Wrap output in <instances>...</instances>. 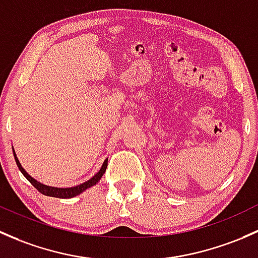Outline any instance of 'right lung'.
Wrapping results in <instances>:
<instances>
[{"label":"right lung","mask_w":258,"mask_h":258,"mask_svg":"<svg viewBox=\"0 0 258 258\" xmlns=\"http://www.w3.org/2000/svg\"><path fill=\"white\" fill-rule=\"evenodd\" d=\"M12 151H13V156H15L16 164H17L18 169H20V171L22 172L23 176H25L26 179H27L28 181H30L31 184L33 185V186L39 191V192L43 194V195H46V196H52V198L71 199V198H74V196L79 195V194H82L83 191H86L87 188L94 186L95 184H98V182H99V180L102 179L103 174H104L105 170H107V166H108V159H105L104 163H103V165H102V168L99 169V171H98L97 174L94 175V176L90 177L89 180H87L86 182H83V184L76 185V186H72V187L49 186V185L42 184V182H39L38 180H36L34 177H32L31 175L28 174V172L26 171L25 169L22 168V165H21V163H20V160H18L17 155H16V151H15V149H13V147H12Z\"/></svg>","instance_id":"obj_1"}]
</instances>
